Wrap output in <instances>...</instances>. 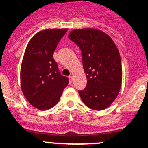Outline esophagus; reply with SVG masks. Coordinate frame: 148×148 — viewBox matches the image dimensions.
<instances>
[{"label":"esophagus","instance_id":"obj_1","mask_svg":"<svg viewBox=\"0 0 148 148\" xmlns=\"http://www.w3.org/2000/svg\"><path fill=\"white\" fill-rule=\"evenodd\" d=\"M73 75H70V76H69V82H70V84L73 82Z\"/></svg>","mask_w":148,"mask_h":148}]
</instances>
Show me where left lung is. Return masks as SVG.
I'll list each match as a JSON object with an SVG mask.
<instances>
[{
	"instance_id": "obj_1",
	"label": "left lung",
	"mask_w": 148,
	"mask_h": 148,
	"mask_svg": "<svg viewBox=\"0 0 148 148\" xmlns=\"http://www.w3.org/2000/svg\"><path fill=\"white\" fill-rule=\"evenodd\" d=\"M69 38L82 53L87 86L78 91L84 104L95 110L108 108L116 99L122 81L119 49L109 35L92 28L74 29Z\"/></svg>"
}]
</instances>
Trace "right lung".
Segmentation results:
<instances>
[{
  "label": "right lung",
  "mask_w": 148,
  "mask_h": 148,
  "mask_svg": "<svg viewBox=\"0 0 148 148\" xmlns=\"http://www.w3.org/2000/svg\"><path fill=\"white\" fill-rule=\"evenodd\" d=\"M67 29L41 30L30 39L21 67V84L30 104L40 110L53 108L69 83L58 71L53 53Z\"/></svg>",
  "instance_id": "add662e5"
}]
</instances>
